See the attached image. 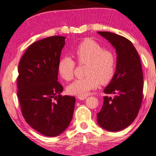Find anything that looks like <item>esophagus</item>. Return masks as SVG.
Here are the masks:
<instances>
[{"mask_svg":"<svg viewBox=\"0 0 156 156\" xmlns=\"http://www.w3.org/2000/svg\"><path fill=\"white\" fill-rule=\"evenodd\" d=\"M86 98H87V97H86V96H80V97H78V99H80V100H83V99H85Z\"/></svg>","mask_w":156,"mask_h":156,"instance_id":"esophagus-1","label":"esophagus"}]
</instances>
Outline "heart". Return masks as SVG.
I'll use <instances>...</instances> for the list:
<instances>
[{"label": "heart", "mask_w": 156, "mask_h": 156, "mask_svg": "<svg viewBox=\"0 0 156 156\" xmlns=\"http://www.w3.org/2000/svg\"><path fill=\"white\" fill-rule=\"evenodd\" d=\"M73 55L79 64H87L86 78L77 79L67 86V92L76 96H86L99 83L106 85L115 74L116 59L114 54L104 49L94 41L86 38L75 48ZM76 63L69 57L59 59L57 70L65 80H70L74 76Z\"/></svg>", "instance_id": "heart-1"}]
</instances>
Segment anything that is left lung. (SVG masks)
<instances>
[{
    "instance_id": "1",
    "label": "left lung",
    "mask_w": 156,
    "mask_h": 156,
    "mask_svg": "<svg viewBox=\"0 0 156 156\" xmlns=\"http://www.w3.org/2000/svg\"><path fill=\"white\" fill-rule=\"evenodd\" d=\"M115 48L116 70L104 92V103L97 113V123L109 132H118L129 126L138 115L143 91L141 61L130 41L110 32H97Z\"/></svg>"
}]
</instances>
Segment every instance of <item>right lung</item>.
Listing matches in <instances>:
<instances>
[{
    "instance_id": "right-lung-1",
    "label": "right lung",
    "mask_w": 156,
    "mask_h": 156,
    "mask_svg": "<svg viewBox=\"0 0 156 156\" xmlns=\"http://www.w3.org/2000/svg\"><path fill=\"white\" fill-rule=\"evenodd\" d=\"M65 38L56 35L33 43L18 66L17 97L22 115L32 128L46 136L62 134L74 112L76 98L60 95L63 86L57 81Z\"/></svg>"
}]
</instances>
